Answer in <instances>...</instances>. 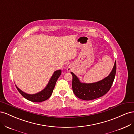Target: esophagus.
Wrapping results in <instances>:
<instances>
[{"label":"esophagus","mask_w":134,"mask_h":134,"mask_svg":"<svg viewBox=\"0 0 134 134\" xmlns=\"http://www.w3.org/2000/svg\"><path fill=\"white\" fill-rule=\"evenodd\" d=\"M68 71H70L71 70V69H70V68H69H69H68Z\"/></svg>","instance_id":"34e87169"}]
</instances>
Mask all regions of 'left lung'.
Wrapping results in <instances>:
<instances>
[{
    "instance_id": "1",
    "label": "left lung",
    "mask_w": 134,
    "mask_h": 134,
    "mask_svg": "<svg viewBox=\"0 0 134 134\" xmlns=\"http://www.w3.org/2000/svg\"><path fill=\"white\" fill-rule=\"evenodd\" d=\"M116 72V63L111 73L106 78L98 82L93 83H81L73 72H71L72 76V88L75 95L78 98L86 100H90L106 94L110 90L113 84Z\"/></svg>"
}]
</instances>
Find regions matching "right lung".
<instances>
[{"label": "right lung", "mask_w": 134, "mask_h": 134, "mask_svg": "<svg viewBox=\"0 0 134 134\" xmlns=\"http://www.w3.org/2000/svg\"><path fill=\"white\" fill-rule=\"evenodd\" d=\"M61 73H62V70H61L55 71L51 76L47 86L44 88V90L34 94H27V93L22 91L17 86H16V88H17V90L21 93V95L27 100L34 102H43V101L48 99L51 97L55 88L56 81H57L59 77L60 76Z\"/></svg>", "instance_id": "1"}]
</instances>
